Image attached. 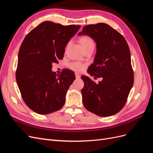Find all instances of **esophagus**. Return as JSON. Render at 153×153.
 I'll return each instance as SVG.
<instances>
[{
    "label": "esophagus",
    "instance_id": "obj_1",
    "mask_svg": "<svg viewBox=\"0 0 153 153\" xmlns=\"http://www.w3.org/2000/svg\"><path fill=\"white\" fill-rule=\"evenodd\" d=\"M75 76H76V78H77V79H79V78H80V75H79V74H78V73H75Z\"/></svg>",
    "mask_w": 153,
    "mask_h": 153
}]
</instances>
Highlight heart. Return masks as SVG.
Listing matches in <instances>:
<instances>
[{
    "label": "heart",
    "mask_w": 153,
    "mask_h": 153,
    "mask_svg": "<svg viewBox=\"0 0 153 153\" xmlns=\"http://www.w3.org/2000/svg\"><path fill=\"white\" fill-rule=\"evenodd\" d=\"M79 43L81 45V47L83 49V50L85 51L87 49L90 48H94V43L93 40L89 36H84L81 37L79 39ZM69 45H67L66 49L68 48ZM69 68L71 70L76 71V72H81L85 68V65L83 64H80L79 62H72L69 64Z\"/></svg>",
    "instance_id": "obj_1"
}]
</instances>
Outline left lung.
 I'll list each match as a JSON object with an SVG mask.
<instances>
[{"mask_svg":"<svg viewBox=\"0 0 153 153\" xmlns=\"http://www.w3.org/2000/svg\"><path fill=\"white\" fill-rule=\"evenodd\" d=\"M87 35L96 44L94 62L87 73L102 80L96 84L89 77L81 76L85 108L98 116L108 117L118 113L126 103L133 85L130 51L124 37L103 23L88 25L78 34Z\"/></svg>","mask_w":153,"mask_h":153,"instance_id":"obj_1","label":"left lung"}]
</instances>
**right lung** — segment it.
I'll return each instance as SVG.
<instances>
[{
	"label": "right lung",
	"mask_w": 153,
	"mask_h": 153,
	"mask_svg": "<svg viewBox=\"0 0 153 153\" xmlns=\"http://www.w3.org/2000/svg\"><path fill=\"white\" fill-rule=\"evenodd\" d=\"M80 25L64 26L42 22L27 35L18 53L16 82L27 106L41 115L61 109L75 75L65 69L60 75L52 71V64L63 57L65 47Z\"/></svg>",
	"instance_id": "1"
}]
</instances>
